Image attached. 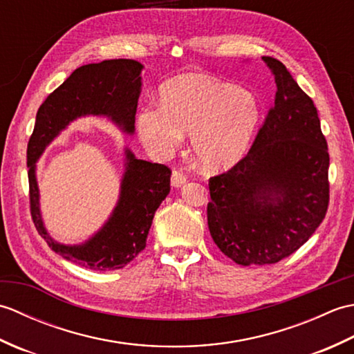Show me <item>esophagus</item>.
I'll use <instances>...</instances> for the list:
<instances>
[{"instance_id":"34e87169","label":"esophagus","mask_w":354,"mask_h":354,"mask_svg":"<svg viewBox=\"0 0 354 354\" xmlns=\"http://www.w3.org/2000/svg\"><path fill=\"white\" fill-rule=\"evenodd\" d=\"M185 181H187V176L184 175L183 171H179V170H173V173H171V185L173 187H181L183 184H185Z\"/></svg>"}]
</instances>
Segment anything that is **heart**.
Here are the masks:
<instances>
[{"instance_id": "b5f03b06", "label": "heart", "mask_w": 354, "mask_h": 354, "mask_svg": "<svg viewBox=\"0 0 354 354\" xmlns=\"http://www.w3.org/2000/svg\"><path fill=\"white\" fill-rule=\"evenodd\" d=\"M260 108L248 89L219 79L185 74L161 88V104H146L137 117L138 135L150 153L169 156L190 133L193 156L208 171L242 160L259 124Z\"/></svg>"}]
</instances>
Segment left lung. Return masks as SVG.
I'll use <instances>...</instances> for the list:
<instances>
[{
	"mask_svg": "<svg viewBox=\"0 0 354 354\" xmlns=\"http://www.w3.org/2000/svg\"><path fill=\"white\" fill-rule=\"evenodd\" d=\"M274 74V106L250 152L209 178V234L242 266L272 265L303 246L326 217L328 164L318 111L288 68L263 56Z\"/></svg>",
	"mask_w": 354,
	"mask_h": 354,
	"instance_id": "8db88e82",
	"label": "left lung"
}]
</instances>
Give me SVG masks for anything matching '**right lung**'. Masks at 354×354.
<instances>
[{
    "instance_id": "obj_1",
    "label": "right lung",
    "mask_w": 354,
    "mask_h": 354,
    "mask_svg": "<svg viewBox=\"0 0 354 354\" xmlns=\"http://www.w3.org/2000/svg\"><path fill=\"white\" fill-rule=\"evenodd\" d=\"M141 70L142 65L132 59L79 66L37 109L27 146L30 212L37 232L51 250L79 266L94 270L122 269L145 250L155 212L170 192L171 170L164 164L138 160L126 149L122 190L108 222L85 243L62 245L44 227L36 161L45 147L79 117H109L123 132L133 133Z\"/></svg>"
}]
</instances>
